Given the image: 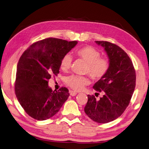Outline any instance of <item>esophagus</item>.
Here are the masks:
<instances>
[{"label": "esophagus", "mask_w": 149, "mask_h": 149, "mask_svg": "<svg viewBox=\"0 0 149 149\" xmlns=\"http://www.w3.org/2000/svg\"><path fill=\"white\" fill-rule=\"evenodd\" d=\"M77 92H74V91H70V95H71V96H75L76 95H77Z\"/></svg>", "instance_id": "34e87169"}]
</instances>
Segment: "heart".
<instances>
[{"label":"heart","instance_id":"obj_1","mask_svg":"<svg viewBox=\"0 0 149 149\" xmlns=\"http://www.w3.org/2000/svg\"><path fill=\"white\" fill-rule=\"evenodd\" d=\"M75 54L79 59L84 61L86 64L85 72L92 79L99 80L107 73L109 68V62L107 59L100 57V53L91 46H85L75 51ZM72 57L70 54H65L61 61L60 68L63 71L70 68ZM68 86L75 91H81L90 83L88 77L84 76L71 75L66 79Z\"/></svg>","mask_w":149,"mask_h":149}]
</instances>
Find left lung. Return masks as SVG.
I'll list each match as a JSON object with an SVG mask.
<instances>
[{
    "label": "left lung",
    "instance_id": "1",
    "mask_svg": "<svg viewBox=\"0 0 149 149\" xmlns=\"http://www.w3.org/2000/svg\"><path fill=\"white\" fill-rule=\"evenodd\" d=\"M106 51L109 62L107 73L96 82L93 89L103 92L97 100L88 95L85 112L93 121L107 123L115 120L128 107L136 85V74L133 63L119 46L106 41H95Z\"/></svg>",
    "mask_w": 149,
    "mask_h": 149
}]
</instances>
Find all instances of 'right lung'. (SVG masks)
<instances>
[{"label":"right lung","instance_id":"right-lung-1","mask_svg":"<svg viewBox=\"0 0 149 149\" xmlns=\"http://www.w3.org/2000/svg\"><path fill=\"white\" fill-rule=\"evenodd\" d=\"M77 43L48 38L34 43L21 55L17 66L15 93L31 118L38 121L52 118L70 96L66 87L53 91L48 81L59 73L63 57Z\"/></svg>","mask_w":149,"mask_h":149}]
</instances>
